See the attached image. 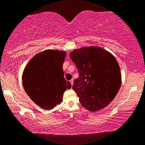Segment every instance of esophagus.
Masks as SVG:
<instances>
[{
    "label": "esophagus",
    "instance_id": "1",
    "mask_svg": "<svg viewBox=\"0 0 145 145\" xmlns=\"http://www.w3.org/2000/svg\"><path fill=\"white\" fill-rule=\"evenodd\" d=\"M70 82H71V84H72V85H73V79H71Z\"/></svg>",
    "mask_w": 145,
    "mask_h": 145
}]
</instances>
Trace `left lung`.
Listing matches in <instances>:
<instances>
[{
	"label": "left lung",
	"mask_w": 145,
	"mask_h": 145,
	"mask_svg": "<svg viewBox=\"0 0 145 145\" xmlns=\"http://www.w3.org/2000/svg\"><path fill=\"white\" fill-rule=\"evenodd\" d=\"M79 77L72 88L83 107L96 111L109 105L121 86L118 63L111 54L98 46L83 47L70 54Z\"/></svg>",
	"instance_id": "obj_1"
}]
</instances>
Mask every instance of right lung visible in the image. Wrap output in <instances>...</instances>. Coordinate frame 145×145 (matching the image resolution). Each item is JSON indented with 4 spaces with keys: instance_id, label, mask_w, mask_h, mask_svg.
<instances>
[{
    "instance_id": "add662e5",
    "label": "right lung",
    "mask_w": 145,
    "mask_h": 145,
    "mask_svg": "<svg viewBox=\"0 0 145 145\" xmlns=\"http://www.w3.org/2000/svg\"><path fill=\"white\" fill-rule=\"evenodd\" d=\"M65 57V52L45 50L34 56L24 70V89L35 104L45 110L60 104L64 92L72 86L64 78Z\"/></svg>"
}]
</instances>
